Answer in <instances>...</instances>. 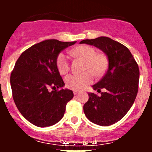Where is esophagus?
<instances>
[{
  "mask_svg": "<svg viewBox=\"0 0 152 152\" xmlns=\"http://www.w3.org/2000/svg\"><path fill=\"white\" fill-rule=\"evenodd\" d=\"M73 92H74V94L77 95V94H78V93H79V91H76V90H75V91H74Z\"/></svg>",
  "mask_w": 152,
  "mask_h": 152,
  "instance_id": "34e87169",
  "label": "esophagus"
}]
</instances>
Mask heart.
Masks as SVG:
<instances>
[{"mask_svg":"<svg viewBox=\"0 0 152 152\" xmlns=\"http://www.w3.org/2000/svg\"><path fill=\"white\" fill-rule=\"evenodd\" d=\"M70 54L75 57L84 60L82 74H72L65 77V84L70 89L81 90L93 81V75L100 77L105 73L107 68V58L104 55L96 54V49L88 45H81L70 51ZM56 64L61 75H65L69 71V62L64 53H60L57 57Z\"/></svg>","mask_w":152,"mask_h":152,"instance_id":"1","label":"heart"}]
</instances>
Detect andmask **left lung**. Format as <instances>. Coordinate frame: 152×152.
I'll list each match as a JSON object with an SVG mask.
<instances>
[{
    "label": "left lung",
    "instance_id": "obj_1",
    "mask_svg": "<svg viewBox=\"0 0 152 152\" xmlns=\"http://www.w3.org/2000/svg\"><path fill=\"white\" fill-rule=\"evenodd\" d=\"M93 45L104 52L108 59V69L100 81L92 86L101 96L88 94L84 112L90 121L108 126L117 123L127 113L138 93L139 66L130 51L123 44L108 37L84 39L80 44Z\"/></svg>",
    "mask_w": 152,
    "mask_h": 152
}]
</instances>
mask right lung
Returning a JSON list of instances; mask_svg holds the SVG:
<instances>
[{
	"label": "right lung",
	"mask_w": 152,
	"mask_h": 152,
	"mask_svg": "<svg viewBox=\"0 0 152 152\" xmlns=\"http://www.w3.org/2000/svg\"><path fill=\"white\" fill-rule=\"evenodd\" d=\"M75 42L49 39L33 45L20 56L10 75L13 98L23 116L38 127L55 125L62 119L73 91L64 83L56 60ZM50 87L59 89L49 91Z\"/></svg>",
	"instance_id": "add662e5"
}]
</instances>
